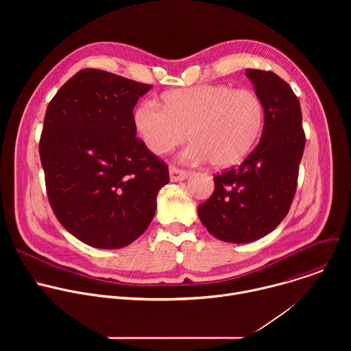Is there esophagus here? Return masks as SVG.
<instances>
[{"instance_id":"esophagus-1","label":"esophagus","mask_w":351,"mask_h":351,"mask_svg":"<svg viewBox=\"0 0 351 351\" xmlns=\"http://www.w3.org/2000/svg\"><path fill=\"white\" fill-rule=\"evenodd\" d=\"M189 176V172L184 171V169H180V168H176L173 165L169 167V178L172 182H179V180H183Z\"/></svg>"}]
</instances>
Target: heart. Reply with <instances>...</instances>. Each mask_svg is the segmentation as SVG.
Returning a JSON list of instances; mask_svg holds the SVG:
<instances>
[{
    "instance_id": "b5f03b06",
    "label": "heart",
    "mask_w": 351,
    "mask_h": 351,
    "mask_svg": "<svg viewBox=\"0 0 351 351\" xmlns=\"http://www.w3.org/2000/svg\"><path fill=\"white\" fill-rule=\"evenodd\" d=\"M264 104L247 87L199 84L162 95V107L143 101L133 114L134 128L149 152L162 156L187 140L189 161H207L215 168L240 162L264 128Z\"/></svg>"
}]
</instances>
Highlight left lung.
I'll list each match as a JSON object with an SVG mask.
<instances>
[{
    "mask_svg": "<svg viewBox=\"0 0 351 351\" xmlns=\"http://www.w3.org/2000/svg\"><path fill=\"white\" fill-rule=\"evenodd\" d=\"M264 104L260 143L239 165L214 176L215 190L197 208L208 232L229 243L271 233L287 215L297 189L306 133L291 87L271 71L247 69Z\"/></svg>",
    "mask_w": 351,
    "mask_h": 351,
    "instance_id": "obj_1",
    "label": "left lung"
}]
</instances>
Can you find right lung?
I'll list each match as a JSON object with an SVG mask.
<instances>
[{
  "label": "right lung",
  "mask_w": 351,
  "mask_h": 351,
  "mask_svg": "<svg viewBox=\"0 0 351 351\" xmlns=\"http://www.w3.org/2000/svg\"><path fill=\"white\" fill-rule=\"evenodd\" d=\"M152 86L82 69L49 101L38 153L60 223L97 248H121L153 221L168 165L136 137L133 108Z\"/></svg>",
  "instance_id": "obj_1"
}]
</instances>
